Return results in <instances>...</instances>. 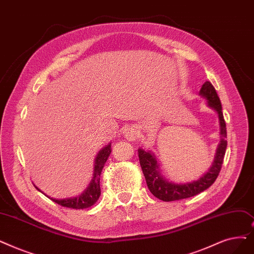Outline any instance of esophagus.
<instances>
[{
  "label": "esophagus",
  "mask_w": 254,
  "mask_h": 254,
  "mask_svg": "<svg viewBox=\"0 0 254 254\" xmlns=\"http://www.w3.org/2000/svg\"><path fill=\"white\" fill-rule=\"evenodd\" d=\"M124 136L128 140V141H135L138 137V130L137 127H126L124 130Z\"/></svg>",
  "instance_id": "obj_1"
}]
</instances>
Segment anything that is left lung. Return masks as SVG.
<instances>
[{"mask_svg":"<svg viewBox=\"0 0 254 254\" xmlns=\"http://www.w3.org/2000/svg\"><path fill=\"white\" fill-rule=\"evenodd\" d=\"M199 95L206 100V105L218 115L220 127V142L217 146L214 162L208 170L198 180L188 183H174L168 181L162 174L158 158L150 150L138 149L139 161L149 191L163 201L181 200L195 196L211 187L221 170L224 154L227 146L226 125L224 121L222 106L214 86L206 81L199 91Z\"/></svg>","mask_w":254,"mask_h":254,"instance_id":"left-lung-1","label":"left lung"}]
</instances>
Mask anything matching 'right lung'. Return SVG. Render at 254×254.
<instances>
[{
    "mask_svg": "<svg viewBox=\"0 0 254 254\" xmlns=\"http://www.w3.org/2000/svg\"><path fill=\"white\" fill-rule=\"evenodd\" d=\"M111 142L109 143L108 145L103 147L100 151L97 152L96 158L94 160V169H93V178L89 184V186L80 194L73 197H68V198H61V199H56V198L50 197L49 195L43 193L38 187L34 185L35 188L41 192L42 194H45L47 197H49L50 199H52L54 202H56L62 206L65 207H70V208H75V209H81V208H87L93 205L98 198L101 196V187H100V179H101V174L103 171V168L105 166V163L107 162L108 158L110 154H111Z\"/></svg>",
    "mask_w": 254,
    "mask_h": 254,
    "instance_id": "obj_1",
    "label": "right lung"
}]
</instances>
